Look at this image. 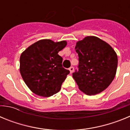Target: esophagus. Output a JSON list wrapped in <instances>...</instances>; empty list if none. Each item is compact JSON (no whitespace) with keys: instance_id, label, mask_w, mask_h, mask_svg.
Instances as JSON below:
<instances>
[{"instance_id":"esophagus-1","label":"esophagus","mask_w":130,"mask_h":130,"mask_svg":"<svg viewBox=\"0 0 130 130\" xmlns=\"http://www.w3.org/2000/svg\"><path fill=\"white\" fill-rule=\"evenodd\" d=\"M69 70L70 72V73H72L73 72V71H74V68H73V66H71V67L69 68Z\"/></svg>"}]
</instances>
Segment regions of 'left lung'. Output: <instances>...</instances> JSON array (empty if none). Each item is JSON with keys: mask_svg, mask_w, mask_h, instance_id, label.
I'll return each instance as SVG.
<instances>
[{"mask_svg": "<svg viewBox=\"0 0 130 130\" xmlns=\"http://www.w3.org/2000/svg\"><path fill=\"white\" fill-rule=\"evenodd\" d=\"M78 71L72 73L79 90L95 95L106 89L117 72L118 57L111 45L96 36H87L77 42Z\"/></svg>", "mask_w": 130, "mask_h": 130, "instance_id": "1", "label": "left lung"}]
</instances>
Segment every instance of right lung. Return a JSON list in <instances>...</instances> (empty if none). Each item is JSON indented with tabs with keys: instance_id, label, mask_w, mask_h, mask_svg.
<instances>
[{
	"instance_id": "obj_1",
	"label": "right lung",
	"mask_w": 130,
	"mask_h": 130,
	"mask_svg": "<svg viewBox=\"0 0 130 130\" xmlns=\"http://www.w3.org/2000/svg\"><path fill=\"white\" fill-rule=\"evenodd\" d=\"M67 45L66 41L55 42L39 40L21 53L20 73L31 91L43 97H49L60 91L68 70L62 67V58L58 53Z\"/></svg>"
}]
</instances>
